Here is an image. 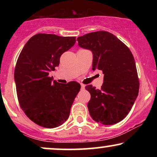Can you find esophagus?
Masks as SVG:
<instances>
[{
    "mask_svg": "<svg viewBox=\"0 0 157 157\" xmlns=\"http://www.w3.org/2000/svg\"><path fill=\"white\" fill-rule=\"evenodd\" d=\"M84 88H85V85H83V84H81V89H84Z\"/></svg>",
    "mask_w": 157,
    "mask_h": 157,
    "instance_id": "1",
    "label": "esophagus"
}]
</instances>
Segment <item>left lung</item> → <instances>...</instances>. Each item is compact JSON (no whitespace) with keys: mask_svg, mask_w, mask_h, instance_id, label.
<instances>
[{"mask_svg":"<svg viewBox=\"0 0 157 157\" xmlns=\"http://www.w3.org/2000/svg\"><path fill=\"white\" fill-rule=\"evenodd\" d=\"M78 46L93 54L92 69L104 75L101 89L86 86L91 94L88 109L91 118L103 125H113L127 116L138 96L140 82L132 53L113 34L91 32L77 37Z\"/></svg>","mask_w":157,"mask_h":157,"instance_id":"obj_1","label":"left lung"}]
</instances>
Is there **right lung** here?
<instances>
[{
    "instance_id": "add662e5",
    "label": "right lung",
    "mask_w": 157,
    "mask_h": 157,
    "mask_svg": "<svg viewBox=\"0 0 157 157\" xmlns=\"http://www.w3.org/2000/svg\"><path fill=\"white\" fill-rule=\"evenodd\" d=\"M76 42L75 37L37 34L25 44L15 69V82L21 108L32 122L48 128L68 120L78 82L59 83L48 77L59 66L60 57Z\"/></svg>"
}]
</instances>
